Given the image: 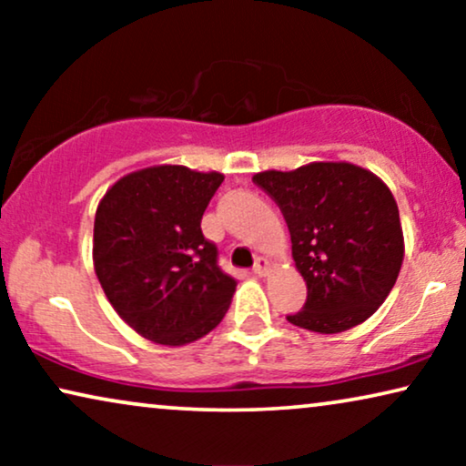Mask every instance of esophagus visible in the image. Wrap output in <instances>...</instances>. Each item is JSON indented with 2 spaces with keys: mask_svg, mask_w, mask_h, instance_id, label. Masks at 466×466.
Listing matches in <instances>:
<instances>
[{
  "mask_svg": "<svg viewBox=\"0 0 466 466\" xmlns=\"http://www.w3.org/2000/svg\"><path fill=\"white\" fill-rule=\"evenodd\" d=\"M252 271H254V276L265 278L267 271H269V260L263 258V257H258L257 263H254V267H252Z\"/></svg>",
  "mask_w": 466,
  "mask_h": 466,
  "instance_id": "34e87169",
  "label": "esophagus"
}]
</instances>
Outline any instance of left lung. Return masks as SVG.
Returning <instances> with one entry per match:
<instances>
[{
    "instance_id": "obj_1",
    "label": "left lung",
    "mask_w": 466,
    "mask_h": 466,
    "mask_svg": "<svg viewBox=\"0 0 466 466\" xmlns=\"http://www.w3.org/2000/svg\"><path fill=\"white\" fill-rule=\"evenodd\" d=\"M252 180L282 209L292 258L308 284L303 309L286 320L333 335L371 318L390 295L405 257L390 188L346 161L260 171Z\"/></svg>"
}]
</instances>
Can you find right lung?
Listing matches in <instances>:
<instances>
[{"label": "right lung", "mask_w": 466, "mask_h": 466, "mask_svg": "<svg viewBox=\"0 0 466 466\" xmlns=\"http://www.w3.org/2000/svg\"><path fill=\"white\" fill-rule=\"evenodd\" d=\"M218 171L155 165L114 184L99 201L93 263L116 314L144 339L184 346L216 329L238 282L201 233Z\"/></svg>", "instance_id": "add662e5"}]
</instances>
